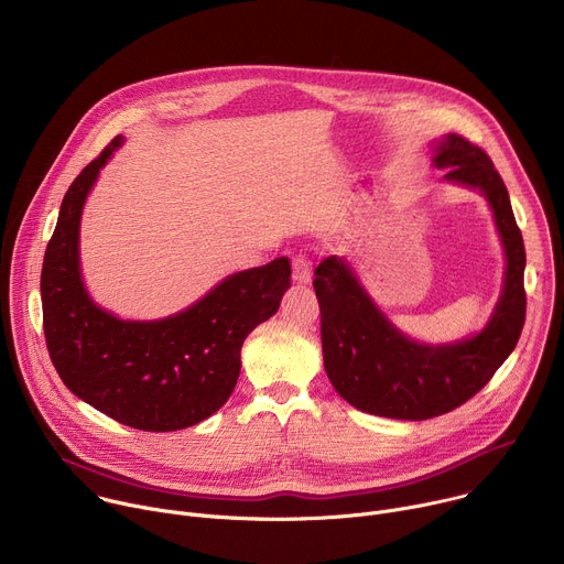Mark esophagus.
<instances>
[{"mask_svg": "<svg viewBox=\"0 0 564 564\" xmlns=\"http://www.w3.org/2000/svg\"><path fill=\"white\" fill-rule=\"evenodd\" d=\"M292 276L296 283H310L312 281V263H310V257L299 252L294 254L292 259Z\"/></svg>", "mask_w": 564, "mask_h": 564, "instance_id": "1", "label": "esophagus"}]
</instances>
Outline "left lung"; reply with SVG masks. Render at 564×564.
Here are the masks:
<instances>
[{
  "mask_svg": "<svg viewBox=\"0 0 564 564\" xmlns=\"http://www.w3.org/2000/svg\"><path fill=\"white\" fill-rule=\"evenodd\" d=\"M433 163L446 167V181L487 196L507 254L505 290L479 335L426 346L390 326L344 259L318 263L314 292L328 379L348 404L379 417L420 422L466 404L513 352L524 326L527 252L502 176L485 149L457 133L435 147Z\"/></svg>",
  "mask_w": 564,
  "mask_h": 564,
  "instance_id": "8db88e82",
  "label": "left lung"
}]
</instances>
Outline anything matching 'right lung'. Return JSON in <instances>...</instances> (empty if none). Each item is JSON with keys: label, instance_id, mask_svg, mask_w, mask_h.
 <instances>
[{"label": "right lung", "instance_id": "obj_1", "mask_svg": "<svg viewBox=\"0 0 564 564\" xmlns=\"http://www.w3.org/2000/svg\"><path fill=\"white\" fill-rule=\"evenodd\" d=\"M116 135L64 194L42 265V314L64 386L111 420L149 433L194 426L229 399L246 337L290 288V261L227 276L192 307L160 321H120L98 307L79 276V216Z\"/></svg>", "mask_w": 564, "mask_h": 564}]
</instances>
